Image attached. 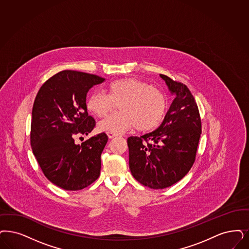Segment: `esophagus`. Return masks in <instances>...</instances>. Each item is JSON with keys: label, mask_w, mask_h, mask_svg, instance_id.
Listing matches in <instances>:
<instances>
[{"label": "esophagus", "mask_w": 249, "mask_h": 249, "mask_svg": "<svg viewBox=\"0 0 249 249\" xmlns=\"http://www.w3.org/2000/svg\"><path fill=\"white\" fill-rule=\"evenodd\" d=\"M107 135H108V138H115V137H117V136H118L117 134H114V133H111V132H108V133H107Z\"/></svg>", "instance_id": "esophagus-1"}]
</instances>
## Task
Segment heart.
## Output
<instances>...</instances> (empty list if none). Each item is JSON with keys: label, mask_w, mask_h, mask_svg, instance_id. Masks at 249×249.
Wrapping results in <instances>:
<instances>
[{"label": "heart", "mask_w": 249, "mask_h": 249, "mask_svg": "<svg viewBox=\"0 0 249 249\" xmlns=\"http://www.w3.org/2000/svg\"><path fill=\"white\" fill-rule=\"evenodd\" d=\"M106 92L94 91L86 102L91 114L106 117L119 105L120 112L99 124L103 132L123 134L136 127L138 132H149L158 128L165 118L169 102L165 93L150 84L135 77L114 80L106 87Z\"/></svg>", "instance_id": "1"}]
</instances>
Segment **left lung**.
Masks as SVG:
<instances>
[{"label": "left lung", "mask_w": 249, "mask_h": 249, "mask_svg": "<svg viewBox=\"0 0 249 249\" xmlns=\"http://www.w3.org/2000/svg\"><path fill=\"white\" fill-rule=\"evenodd\" d=\"M175 100L158 128L129 137V168L140 184L163 189L180 181L193 166L201 135L197 104L186 85L160 74Z\"/></svg>", "instance_id": "obj_1"}]
</instances>
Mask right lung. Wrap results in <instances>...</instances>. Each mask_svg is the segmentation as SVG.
<instances>
[{
  "instance_id": "right-lung-1",
  "label": "right lung",
  "mask_w": 249,
  "mask_h": 249,
  "mask_svg": "<svg viewBox=\"0 0 249 249\" xmlns=\"http://www.w3.org/2000/svg\"><path fill=\"white\" fill-rule=\"evenodd\" d=\"M105 78L73 70L53 75L43 84L33 104L30 144L47 179L69 191L81 190L101 175L108 136L101 133L81 145L74 137L89 135L96 121L89 115L86 98Z\"/></svg>"
}]
</instances>
